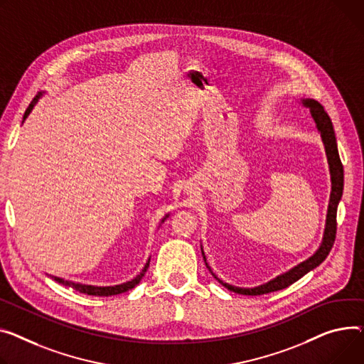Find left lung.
<instances>
[{
    "label": "left lung",
    "instance_id": "left-lung-1",
    "mask_svg": "<svg viewBox=\"0 0 364 364\" xmlns=\"http://www.w3.org/2000/svg\"><path fill=\"white\" fill-rule=\"evenodd\" d=\"M299 104L304 108H309L310 117L313 119L314 126H316L318 133L321 134L323 148H325V154H326V161H328V166H329V176H331V195H329V203H328V212H326V221H325V230H323V237L321 241V246L318 247V250L314 252L309 259L300 262L299 264H296L294 268L288 269L287 272L275 277L274 279L264 282L262 285L257 287H237V285H231L228 282H224L221 278H218L206 260L203 247L200 245V250L203 255V260L206 263V268L209 269V272L212 274V277L223 284L227 289L237 294H243V296H262L266 293H272V291H278V289L287 288L288 285H291L293 282L299 281L301 277H304L307 272H310L311 269L319 266L326 256L329 255L333 241H335V234H336V209L338 205H340V200L343 198V190H344V168L340 159V154H338V144H336V137H335V132H333V126L332 121L329 118V115L325 112L323 107L316 102L314 100L306 98V100H300Z\"/></svg>",
    "mask_w": 364,
    "mask_h": 364
}]
</instances>
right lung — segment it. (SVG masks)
Here are the masks:
<instances>
[{
	"label": "right lung",
	"mask_w": 364,
	"mask_h": 364,
	"mask_svg": "<svg viewBox=\"0 0 364 364\" xmlns=\"http://www.w3.org/2000/svg\"><path fill=\"white\" fill-rule=\"evenodd\" d=\"M43 93H45V92H39V93L35 96L33 101H32L31 105L28 107L26 112H24V115H23V121L29 117V114L32 112V109L35 108V105L39 102V100L42 98ZM168 216H169V213H166V215L162 218L161 223H164ZM149 262H151V257L148 259L146 264L143 266V269L140 271V274H137L132 281H127V282H123V284H117V285H107V287H101V285H87V284H80V282H75V281H68V279H64V278H60V277H53V275H48V274H46V275L51 277L54 281H57V282L61 284V285L71 287L73 289H76V291H79V293H83V294H87V296L108 297V296H117V294H121V293H126V291H129V289L134 288V287L141 281V278L144 277V274H146V271H148V268H149Z\"/></svg>",
	"instance_id": "add662e5"
}]
</instances>
